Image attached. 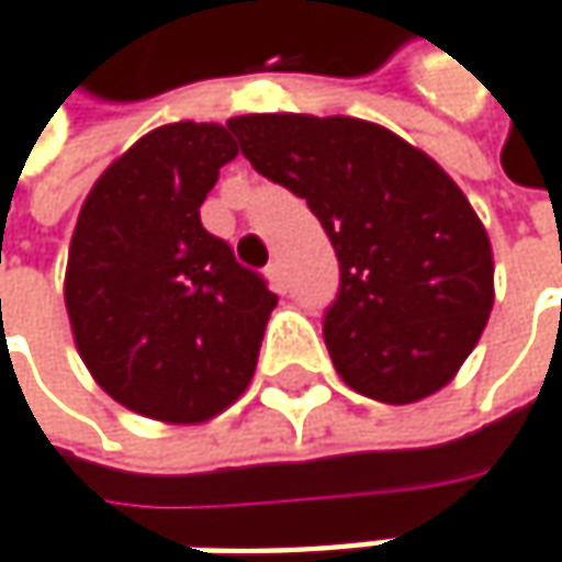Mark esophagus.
<instances>
[{"label": "esophagus", "mask_w": 562, "mask_h": 562, "mask_svg": "<svg viewBox=\"0 0 562 562\" xmlns=\"http://www.w3.org/2000/svg\"><path fill=\"white\" fill-rule=\"evenodd\" d=\"M267 280H270V289H273V292H285V273H282L280 260H273V263L267 267Z\"/></svg>", "instance_id": "obj_1"}]
</instances>
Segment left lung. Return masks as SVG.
<instances>
[{
  "label": "left lung",
  "mask_w": 562,
  "mask_h": 562,
  "mask_svg": "<svg viewBox=\"0 0 562 562\" xmlns=\"http://www.w3.org/2000/svg\"><path fill=\"white\" fill-rule=\"evenodd\" d=\"M250 165L308 203L340 260L324 344L352 391L413 404L458 375L493 312V248L446 171L356 116H232Z\"/></svg>",
  "instance_id": "left-lung-1"
}]
</instances>
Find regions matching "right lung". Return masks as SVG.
Here are the masks:
<instances>
[{
	"mask_svg": "<svg viewBox=\"0 0 562 562\" xmlns=\"http://www.w3.org/2000/svg\"><path fill=\"white\" fill-rule=\"evenodd\" d=\"M235 155L218 123H168L111 161L85 196L66 312L91 379L139 416L206 423L254 379L277 295L200 222Z\"/></svg>",
	"mask_w": 562,
	"mask_h": 562,
	"instance_id": "obj_1",
	"label": "right lung"
}]
</instances>
